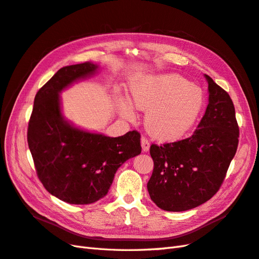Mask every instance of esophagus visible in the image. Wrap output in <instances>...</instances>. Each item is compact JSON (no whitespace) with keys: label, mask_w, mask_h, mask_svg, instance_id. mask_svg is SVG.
<instances>
[{"label":"esophagus","mask_w":259,"mask_h":259,"mask_svg":"<svg viewBox=\"0 0 259 259\" xmlns=\"http://www.w3.org/2000/svg\"><path fill=\"white\" fill-rule=\"evenodd\" d=\"M142 148L144 152H147L149 148H150V143H149V140L146 137H142Z\"/></svg>","instance_id":"esophagus-1"}]
</instances>
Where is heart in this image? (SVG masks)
<instances>
[{"mask_svg":"<svg viewBox=\"0 0 259 259\" xmlns=\"http://www.w3.org/2000/svg\"><path fill=\"white\" fill-rule=\"evenodd\" d=\"M134 105L146 115V127L154 138L170 142L185 136L198 119L203 106L199 86L176 74L160 75L134 82ZM121 113L132 119L134 111L128 100L121 101Z\"/></svg>","mask_w":259,"mask_h":259,"instance_id":"obj_1","label":"heart"}]
</instances>
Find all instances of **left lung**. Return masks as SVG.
I'll return each mask as SVG.
<instances>
[{"instance_id": "8db88e82", "label": "left lung", "mask_w": 259, "mask_h": 259, "mask_svg": "<svg viewBox=\"0 0 259 259\" xmlns=\"http://www.w3.org/2000/svg\"><path fill=\"white\" fill-rule=\"evenodd\" d=\"M208 105L193 134L174 143L152 144V175L147 184L160 208L183 211L208 201L222 187L237 152L239 125L232 100L207 74Z\"/></svg>"}]
</instances>
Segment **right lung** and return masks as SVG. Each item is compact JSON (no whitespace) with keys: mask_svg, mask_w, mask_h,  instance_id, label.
Here are the masks:
<instances>
[{"mask_svg":"<svg viewBox=\"0 0 259 259\" xmlns=\"http://www.w3.org/2000/svg\"><path fill=\"white\" fill-rule=\"evenodd\" d=\"M97 68L86 61L59 69L36 93L28 124V145L38 179L51 194L70 204H91L104 198L117 168L142 152L137 131L107 137L73 127L62 116L59 93Z\"/></svg>","mask_w":259,"mask_h":259,"instance_id":"add662e5","label":"right lung"}]
</instances>
